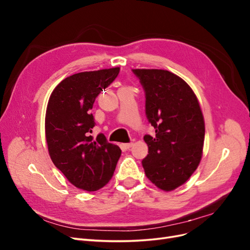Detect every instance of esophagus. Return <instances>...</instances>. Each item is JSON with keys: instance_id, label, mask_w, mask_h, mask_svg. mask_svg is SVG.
<instances>
[{"instance_id": "1", "label": "esophagus", "mask_w": 250, "mask_h": 250, "mask_svg": "<svg viewBox=\"0 0 250 250\" xmlns=\"http://www.w3.org/2000/svg\"><path fill=\"white\" fill-rule=\"evenodd\" d=\"M132 145H133V143H126V144H123V147L125 149H129L132 147Z\"/></svg>"}]
</instances>
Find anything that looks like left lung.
I'll return each instance as SVG.
<instances>
[{"instance_id":"left-lung-1","label":"left lung","mask_w":250,"mask_h":250,"mask_svg":"<svg viewBox=\"0 0 250 250\" xmlns=\"http://www.w3.org/2000/svg\"><path fill=\"white\" fill-rule=\"evenodd\" d=\"M146 94V116L155 135L146 134L148 155L142 165L147 178L163 191L184 185L202 157L206 125L195 93L167 70L135 69Z\"/></svg>"}]
</instances>
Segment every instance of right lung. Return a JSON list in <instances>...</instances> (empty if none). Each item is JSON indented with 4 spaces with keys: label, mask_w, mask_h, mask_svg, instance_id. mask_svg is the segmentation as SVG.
<instances>
[{
    "label": "right lung",
    "mask_w": 250,
    "mask_h": 250,
    "mask_svg": "<svg viewBox=\"0 0 250 250\" xmlns=\"http://www.w3.org/2000/svg\"><path fill=\"white\" fill-rule=\"evenodd\" d=\"M120 67L81 72L64 78L53 89L44 130L51 160L72 185L93 192L111 179L121 149L100 133L94 140L90 109L97 96L115 80Z\"/></svg>",
    "instance_id": "right-lung-1"
}]
</instances>
